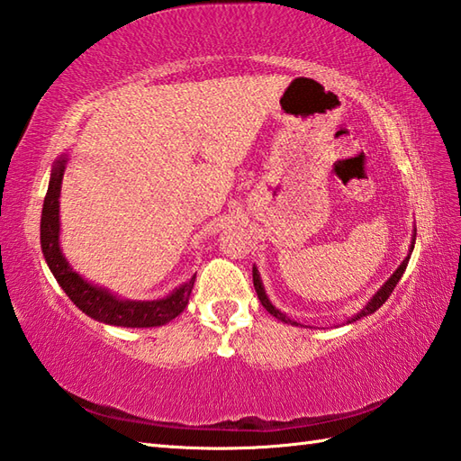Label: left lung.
Masks as SVG:
<instances>
[{
  "label": "left lung",
  "instance_id": "obj_1",
  "mask_svg": "<svg viewBox=\"0 0 461 461\" xmlns=\"http://www.w3.org/2000/svg\"><path fill=\"white\" fill-rule=\"evenodd\" d=\"M414 242H416V229H414V232H412V242H411V249H408V254H406V258L402 260V264L398 266V268L393 272L391 278H388V280H386V282L381 285V288H378V290L375 292L373 298H371L369 302H366V303L363 305V310H361V312H357L353 317H349V320H347V323H353V321H357V320H361V317H365V315H371V313H375V312H376L378 308H381V305H383V303L388 300V295H391V294H393V290L396 288L398 280L402 278V274H404L406 266H408V260H411V254H412V250H414ZM252 282H254V290H257V294H258V300H260V303H262L264 308H266V312H268L270 315H274L276 320L284 321V323H290V325H300L298 321L290 320V317L285 315L284 312L276 310V305L270 302L268 295H266L264 284H262L260 272H258L257 266H252Z\"/></svg>",
  "mask_w": 461,
  "mask_h": 461
}]
</instances>
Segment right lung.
Segmentation results:
<instances>
[{"label":"right lung","instance_id":"add662e5","mask_svg":"<svg viewBox=\"0 0 461 461\" xmlns=\"http://www.w3.org/2000/svg\"><path fill=\"white\" fill-rule=\"evenodd\" d=\"M68 156L63 153L50 169L49 189L41 212V250H43L45 262L49 270L53 272L55 280L70 298L77 308L86 313L92 320L108 325L120 327H159L187 308L189 295L195 284V276L171 294L163 295L159 300H126L120 298L114 292L102 288L98 284H92L83 278L73 266L65 258L60 250V185L67 167Z\"/></svg>","mask_w":461,"mask_h":461}]
</instances>
